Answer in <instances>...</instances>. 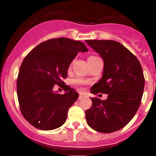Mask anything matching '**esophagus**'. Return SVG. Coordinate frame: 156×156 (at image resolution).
<instances>
[{
    "label": "esophagus",
    "instance_id": "34e87169",
    "mask_svg": "<svg viewBox=\"0 0 156 156\" xmlns=\"http://www.w3.org/2000/svg\"><path fill=\"white\" fill-rule=\"evenodd\" d=\"M86 97H87V95H86L85 93H83V92L79 93V99H82V98H86Z\"/></svg>",
    "mask_w": 156,
    "mask_h": 156
}]
</instances>
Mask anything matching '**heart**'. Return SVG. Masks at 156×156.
Returning a JSON list of instances; mask_svg holds the SVG:
<instances>
[{"mask_svg":"<svg viewBox=\"0 0 156 156\" xmlns=\"http://www.w3.org/2000/svg\"><path fill=\"white\" fill-rule=\"evenodd\" d=\"M96 58V56H90L89 57L88 59H90V58ZM73 83L76 85H83V84L86 83V80H84L82 78H76L73 80Z\"/></svg>","mask_w":156,"mask_h":156,"instance_id":"heart-1","label":"heart"}]
</instances>
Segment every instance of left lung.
I'll use <instances>...</instances> for the list:
<instances>
[{"mask_svg": "<svg viewBox=\"0 0 156 156\" xmlns=\"http://www.w3.org/2000/svg\"><path fill=\"white\" fill-rule=\"evenodd\" d=\"M104 62L103 76L90 92L107 94L102 101L91 98L86 111L87 124L101 133L122 129L133 119L139 108L144 88L142 67L136 57L124 45L114 40H86Z\"/></svg>", "mask_w": 156, "mask_h": 156, "instance_id": "8db88e82", "label": "left lung"}]
</instances>
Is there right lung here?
I'll list each match as a JSON object with an SVG mask.
<instances>
[{
	"label": "right lung",
	"instance_id": "add662e5",
	"mask_svg": "<svg viewBox=\"0 0 156 156\" xmlns=\"http://www.w3.org/2000/svg\"><path fill=\"white\" fill-rule=\"evenodd\" d=\"M80 41L59 37L42 42L25 57L19 69L17 93L25 119L35 128L50 130L65 122L68 109L78 98V92L65 85L69 64L78 52H87ZM55 84L66 93L53 91Z\"/></svg>",
	"mask_w": 156,
	"mask_h": 156
}]
</instances>
